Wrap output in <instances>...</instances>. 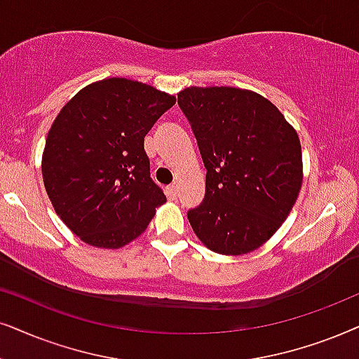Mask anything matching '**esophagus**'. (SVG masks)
<instances>
[{"mask_svg":"<svg viewBox=\"0 0 359 359\" xmlns=\"http://www.w3.org/2000/svg\"><path fill=\"white\" fill-rule=\"evenodd\" d=\"M165 194L170 201H175L177 195H179V187H177V185H169V187L165 189Z\"/></svg>","mask_w":359,"mask_h":359,"instance_id":"obj_1","label":"esophagus"}]
</instances>
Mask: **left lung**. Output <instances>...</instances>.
<instances>
[{
  "label": "left lung",
  "instance_id": "obj_1",
  "mask_svg": "<svg viewBox=\"0 0 359 359\" xmlns=\"http://www.w3.org/2000/svg\"><path fill=\"white\" fill-rule=\"evenodd\" d=\"M179 106L207 169L205 198L187 217L220 255H245L273 237L303 182L302 144L269 99L229 86L185 88Z\"/></svg>",
  "mask_w": 359,
  "mask_h": 359
}]
</instances>
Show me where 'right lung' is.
<instances>
[{"label": "right lung", "mask_w": 359, "mask_h": 359, "mask_svg": "<svg viewBox=\"0 0 359 359\" xmlns=\"http://www.w3.org/2000/svg\"><path fill=\"white\" fill-rule=\"evenodd\" d=\"M175 96L126 78L86 86L51 124L41 172L54 212L84 243L124 247L167 202L144 137Z\"/></svg>", "instance_id": "add662e5"}]
</instances>
